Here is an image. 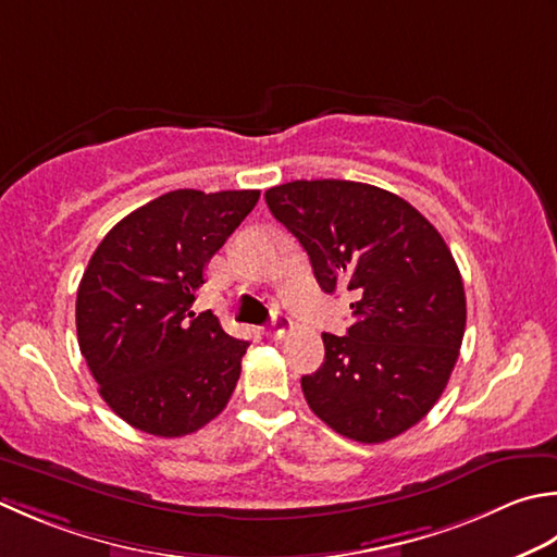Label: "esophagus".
I'll use <instances>...</instances> for the list:
<instances>
[{"label": "esophagus", "instance_id": "1", "mask_svg": "<svg viewBox=\"0 0 557 557\" xmlns=\"http://www.w3.org/2000/svg\"><path fill=\"white\" fill-rule=\"evenodd\" d=\"M289 329H292V323H289L287 315L282 311H275V313H272V319H270V329L265 333L272 337V341H282Z\"/></svg>", "mask_w": 557, "mask_h": 557}]
</instances>
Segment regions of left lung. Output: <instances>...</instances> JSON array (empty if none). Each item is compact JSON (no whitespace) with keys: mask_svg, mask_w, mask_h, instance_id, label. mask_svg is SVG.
<instances>
[{"mask_svg":"<svg viewBox=\"0 0 557 557\" xmlns=\"http://www.w3.org/2000/svg\"><path fill=\"white\" fill-rule=\"evenodd\" d=\"M323 292L352 294L347 335L323 333L309 408L347 440L379 444L418 424L459 359L466 292L449 246L398 195L355 181H292L265 193Z\"/></svg>","mask_w":557,"mask_h":557,"instance_id":"1","label":"left lung"}]
</instances>
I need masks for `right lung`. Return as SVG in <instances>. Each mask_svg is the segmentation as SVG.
I'll use <instances>...</instances> for the list:
<instances>
[{
	"instance_id": "obj_1",
	"label": "right lung",
	"mask_w": 557,
	"mask_h": 557,
	"mask_svg": "<svg viewBox=\"0 0 557 557\" xmlns=\"http://www.w3.org/2000/svg\"><path fill=\"white\" fill-rule=\"evenodd\" d=\"M260 190H171L120 220L76 292V337L117 418L154 437L214 420L242 376L246 341L212 311L195 313L205 268Z\"/></svg>"
}]
</instances>
